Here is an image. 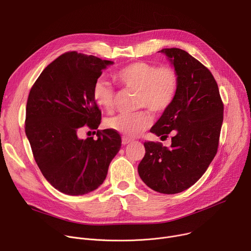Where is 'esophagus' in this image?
I'll list each match as a JSON object with an SVG mask.
<instances>
[{"label": "esophagus", "instance_id": "34e87169", "mask_svg": "<svg viewBox=\"0 0 251 251\" xmlns=\"http://www.w3.org/2000/svg\"><path fill=\"white\" fill-rule=\"evenodd\" d=\"M129 143H131V140H129V138H127V137H126V136H124V137L122 138V144H123V145H127V144H129Z\"/></svg>", "mask_w": 251, "mask_h": 251}]
</instances>
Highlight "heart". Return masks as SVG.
Here are the masks:
<instances>
[{
    "mask_svg": "<svg viewBox=\"0 0 251 251\" xmlns=\"http://www.w3.org/2000/svg\"><path fill=\"white\" fill-rule=\"evenodd\" d=\"M119 85L138 93L137 107L149 108L154 114H162L173 104L179 87L177 71L172 66L152 65L146 62L131 63L115 74ZM94 100L106 113H113L116 106V92L110 83L99 78L92 91ZM152 123L147 111L122 114L106 121V126L126 137H135Z\"/></svg>",
    "mask_w": 251,
    "mask_h": 251,
    "instance_id": "1",
    "label": "heart"
}]
</instances>
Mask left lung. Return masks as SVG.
<instances>
[{
    "mask_svg": "<svg viewBox=\"0 0 251 251\" xmlns=\"http://www.w3.org/2000/svg\"><path fill=\"white\" fill-rule=\"evenodd\" d=\"M178 73L176 97L151 127L156 135L172 133L171 148L145 142L138 175L151 189L181 192L196 183L214 158L224 122V102L210 71L187 51L162 49Z\"/></svg>",
    "mask_w": 251,
    "mask_h": 251,
    "instance_id": "obj_1",
    "label": "left lung"
}]
</instances>
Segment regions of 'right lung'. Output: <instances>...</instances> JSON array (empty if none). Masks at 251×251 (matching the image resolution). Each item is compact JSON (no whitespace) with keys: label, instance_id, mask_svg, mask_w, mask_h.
Instances as JSON below:
<instances>
[{"label":"right lung","instance_id":"right-lung-1","mask_svg":"<svg viewBox=\"0 0 251 251\" xmlns=\"http://www.w3.org/2000/svg\"><path fill=\"white\" fill-rule=\"evenodd\" d=\"M109 65L95 55L65 52L42 72L27 98L25 131L35 160L45 178L69 196L97 189L122 147L120 133L110 128L98 130L96 140L77 136L82 127L100 124L92 91Z\"/></svg>","mask_w":251,"mask_h":251}]
</instances>
